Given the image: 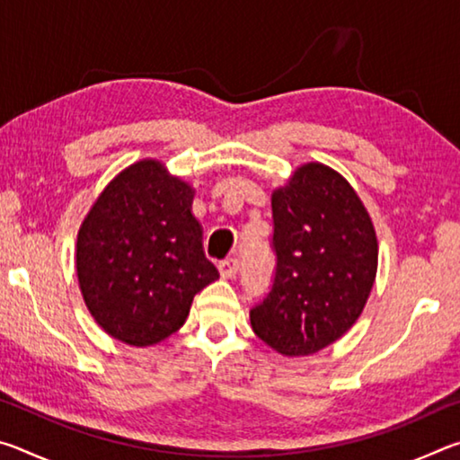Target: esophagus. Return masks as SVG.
I'll list each match as a JSON object with an SVG mask.
<instances>
[{
  "label": "esophagus",
  "mask_w": 460,
  "mask_h": 460,
  "mask_svg": "<svg viewBox=\"0 0 460 460\" xmlns=\"http://www.w3.org/2000/svg\"><path fill=\"white\" fill-rule=\"evenodd\" d=\"M219 271H221V278H225V279L235 278L237 271H239V260H237V258L223 260V261L219 263Z\"/></svg>",
  "instance_id": "esophagus-1"
}]
</instances>
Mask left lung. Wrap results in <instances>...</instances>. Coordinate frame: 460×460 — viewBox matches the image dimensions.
Instances as JSON below:
<instances>
[{"instance_id":"8db88e82","label":"left lung","mask_w":460,"mask_h":460,"mask_svg":"<svg viewBox=\"0 0 460 460\" xmlns=\"http://www.w3.org/2000/svg\"><path fill=\"white\" fill-rule=\"evenodd\" d=\"M276 278L252 329L284 357L339 341L361 316L377 276V233L337 170L306 162L271 192Z\"/></svg>"}]
</instances>
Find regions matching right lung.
<instances>
[{"instance_id": "1", "label": "right lung", "mask_w": 460, "mask_h": 460, "mask_svg": "<svg viewBox=\"0 0 460 460\" xmlns=\"http://www.w3.org/2000/svg\"><path fill=\"white\" fill-rule=\"evenodd\" d=\"M194 189L164 162L137 160L93 202L76 235V278L91 316L129 347L186 323L194 294L219 279L192 215Z\"/></svg>"}]
</instances>
